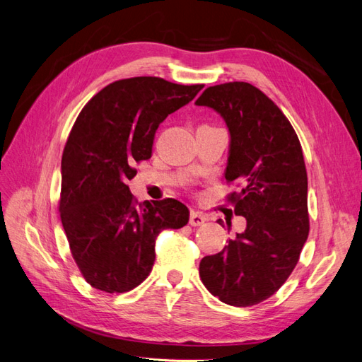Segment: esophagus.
I'll return each instance as SVG.
<instances>
[{"label": "esophagus", "mask_w": 362, "mask_h": 362, "mask_svg": "<svg viewBox=\"0 0 362 362\" xmlns=\"http://www.w3.org/2000/svg\"><path fill=\"white\" fill-rule=\"evenodd\" d=\"M204 222H206V216L204 213H199V211H192L190 213V221L189 223L192 226H199L202 225Z\"/></svg>", "instance_id": "1"}]
</instances>
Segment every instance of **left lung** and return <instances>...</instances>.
<instances>
[{
    "label": "left lung",
    "instance_id": "left-lung-1",
    "mask_svg": "<svg viewBox=\"0 0 362 362\" xmlns=\"http://www.w3.org/2000/svg\"><path fill=\"white\" fill-rule=\"evenodd\" d=\"M196 105L214 108L228 125L225 178L243 187L226 201L247 222L222 252L202 258L199 276L223 303L257 305L288 279L308 238V177L300 141L279 107L249 83L206 87Z\"/></svg>",
    "mask_w": 362,
    "mask_h": 362
}]
</instances>
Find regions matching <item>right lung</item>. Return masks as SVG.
Segmentation results:
<instances>
[{"instance_id": "obj_1", "label": "right lung", "mask_w": 362, "mask_h": 362, "mask_svg": "<svg viewBox=\"0 0 362 362\" xmlns=\"http://www.w3.org/2000/svg\"><path fill=\"white\" fill-rule=\"evenodd\" d=\"M204 84L133 76L105 86L76 117L62 156L60 218L83 278L96 290L125 293L144 282L163 229L189 222L177 199L139 205L127 181L149 160L158 125Z\"/></svg>"}]
</instances>
